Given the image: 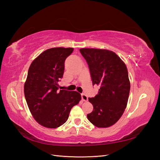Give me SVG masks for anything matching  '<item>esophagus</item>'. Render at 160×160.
Here are the masks:
<instances>
[{
    "label": "esophagus",
    "mask_w": 160,
    "mask_h": 160,
    "mask_svg": "<svg viewBox=\"0 0 160 160\" xmlns=\"http://www.w3.org/2000/svg\"><path fill=\"white\" fill-rule=\"evenodd\" d=\"M81 98H82V100L84 101H87L88 100V96H87L84 93H82L81 94Z\"/></svg>",
    "instance_id": "esophagus-1"
}]
</instances>
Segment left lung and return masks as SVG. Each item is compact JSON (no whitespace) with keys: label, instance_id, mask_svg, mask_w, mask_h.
Masks as SVG:
<instances>
[{"label":"left lung","instance_id":"obj_1","mask_svg":"<svg viewBox=\"0 0 160 160\" xmlns=\"http://www.w3.org/2000/svg\"><path fill=\"white\" fill-rule=\"evenodd\" d=\"M89 65L93 85L99 87L98 94L89 98L93 110L88 114L98 128H108L122 117L127 107L130 91L128 71L117 54L107 49H81Z\"/></svg>","mask_w":160,"mask_h":160}]
</instances>
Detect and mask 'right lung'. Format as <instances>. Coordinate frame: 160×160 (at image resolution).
<instances>
[{
    "label": "right lung",
    "instance_id": "add662e5",
    "mask_svg": "<svg viewBox=\"0 0 160 160\" xmlns=\"http://www.w3.org/2000/svg\"><path fill=\"white\" fill-rule=\"evenodd\" d=\"M73 48L49 49L38 55L28 69L24 86L27 103L37 122L47 128H57L68 119L73 106L81 99L77 91L59 90L65 61Z\"/></svg>",
    "mask_w": 160,
    "mask_h": 160
}]
</instances>
